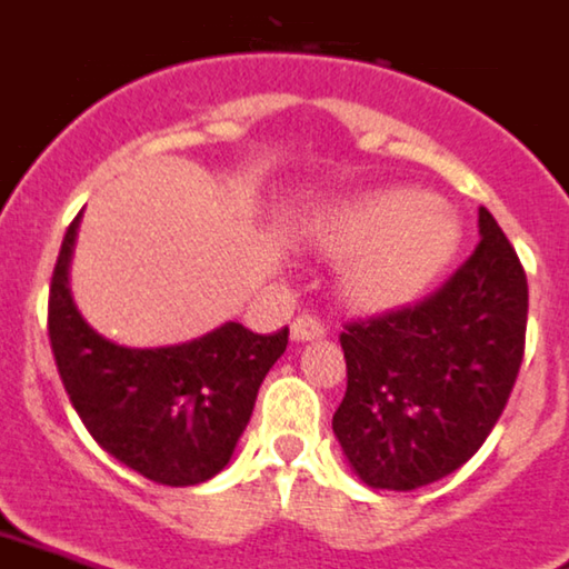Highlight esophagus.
<instances>
[{"mask_svg": "<svg viewBox=\"0 0 569 569\" xmlns=\"http://www.w3.org/2000/svg\"><path fill=\"white\" fill-rule=\"evenodd\" d=\"M323 323L318 321V318H312V315H298L292 321V341L303 343V341H318V338H323Z\"/></svg>", "mask_w": 569, "mask_h": 569, "instance_id": "1", "label": "esophagus"}]
</instances>
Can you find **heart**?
I'll return each instance as SVG.
<instances>
[{
    "label": "heart",
    "instance_id": "obj_1",
    "mask_svg": "<svg viewBox=\"0 0 569 569\" xmlns=\"http://www.w3.org/2000/svg\"><path fill=\"white\" fill-rule=\"evenodd\" d=\"M309 240L346 257L343 292L367 309L417 298L446 269L460 246V222L448 204L410 188L376 190L329 208L315 219Z\"/></svg>",
    "mask_w": 569,
    "mask_h": 569
}]
</instances>
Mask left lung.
Segmentation results:
<instances>
[{
  "instance_id": "left-lung-1",
  "label": "left lung",
  "mask_w": 569,
  "mask_h": 569,
  "mask_svg": "<svg viewBox=\"0 0 569 569\" xmlns=\"http://www.w3.org/2000/svg\"><path fill=\"white\" fill-rule=\"evenodd\" d=\"M480 242L437 292L347 323V393L332 417L341 451L370 489L410 491L475 457L523 361L527 274L486 208Z\"/></svg>"
}]
</instances>
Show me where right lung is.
Wrapping results in <instances>:
<instances>
[{"label":"right lung","mask_w":569,"mask_h":569,"mask_svg":"<svg viewBox=\"0 0 569 569\" xmlns=\"http://www.w3.org/2000/svg\"><path fill=\"white\" fill-rule=\"evenodd\" d=\"M80 217L49 292V338L71 405L107 455L161 486H196L226 469L257 390L286 352L289 327L257 336L228 321L173 347H123L86 323L69 289Z\"/></svg>","instance_id":"1"}]
</instances>
